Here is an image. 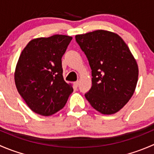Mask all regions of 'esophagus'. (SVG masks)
Listing matches in <instances>:
<instances>
[{"label":"esophagus","mask_w":154,"mask_h":154,"mask_svg":"<svg viewBox=\"0 0 154 154\" xmlns=\"http://www.w3.org/2000/svg\"><path fill=\"white\" fill-rule=\"evenodd\" d=\"M79 83H80V82H79L78 80H77V81H76V82H74V86H75L76 87H77V86H78V85H79Z\"/></svg>","instance_id":"1"}]
</instances>
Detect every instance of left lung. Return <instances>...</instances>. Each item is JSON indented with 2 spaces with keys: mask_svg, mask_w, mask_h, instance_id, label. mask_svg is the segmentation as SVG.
Wrapping results in <instances>:
<instances>
[{
  "mask_svg": "<svg viewBox=\"0 0 154 154\" xmlns=\"http://www.w3.org/2000/svg\"><path fill=\"white\" fill-rule=\"evenodd\" d=\"M91 69V89L85 97L104 115L119 112L134 93L139 68L128 46L118 34L98 29L75 36Z\"/></svg>",
  "mask_w": 154,
  "mask_h": 154,
  "instance_id": "obj_1",
  "label": "left lung"
}]
</instances>
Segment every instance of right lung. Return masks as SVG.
I'll list each match as a JSON object with an SVG mask.
<instances>
[{
	"label": "right lung",
	"mask_w": 154,
	"mask_h": 154,
	"mask_svg": "<svg viewBox=\"0 0 154 154\" xmlns=\"http://www.w3.org/2000/svg\"><path fill=\"white\" fill-rule=\"evenodd\" d=\"M72 37L66 35L34 38L20 55L15 71L17 90L34 112L49 116L64 107L73 92L64 80L62 57Z\"/></svg>",
	"instance_id": "add662e5"
}]
</instances>
